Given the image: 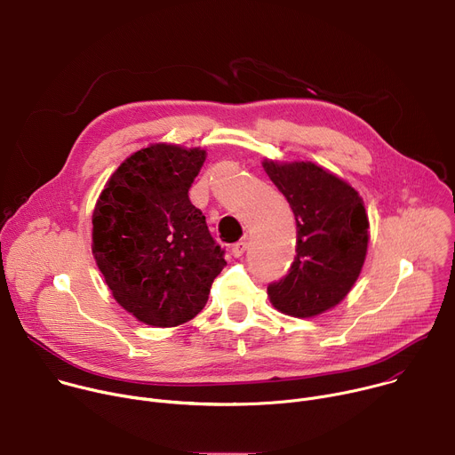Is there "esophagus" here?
<instances>
[{
	"label": "esophagus",
	"instance_id": "esophagus-1",
	"mask_svg": "<svg viewBox=\"0 0 455 455\" xmlns=\"http://www.w3.org/2000/svg\"><path fill=\"white\" fill-rule=\"evenodd\" d=\"M246 248H248V241H246V239L237 241L235 244H232V255H234V257H239V255L244 253Z\"/></svg>",
	"mask_w": 455,
	"mask_h": 455
}]
</instances>
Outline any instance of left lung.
<instances>
[{
  "label": "left lung",
  "instance_id": "obj_1",
  "mask_svg": "<svg viewBox=\"0 0 455 455\" xmlns=\"http://www.w3.org/2000/svg\"><path fill=\"white\" fill-rule=\"evenodd\" d=\"M297 221V255L288 274L268 284L272 304L291 316L337 306L356 283L369 241L358 192L311 162H265Z\"/></svg>",
  "mask_w": 455,
  "mask_h": 455
}]
</instances>
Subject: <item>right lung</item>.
I'll use <instances>...</instances> for the list:
<instances>
[{
    "label": "right lung",
    "instance_id": "right-lung-1",
    "mask_svg": "<svg viewBox=\"0 0 455 455\" xmlns=\"http://www.w3.org/2000/svg\"><path fill=\"white\" fill-rule=\"evenodd\" d=\"M204 149L155 144L129 156L93 211V253L116 302L140 322L172 328L207 304L227 267L188 188Z\"/></svg>",
    "mask_w": 455,
    "mask_h": 455
}]
</instances>
